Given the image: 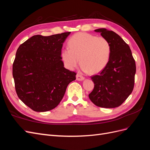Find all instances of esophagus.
Instances as JSON below:
<instances>
[{"instance_id": "esophagus-1", "label": "esophagus", "mask_w": 150, "mask_h": 150, "mask_svg": "<svg viewBox=\"0 0 150 150\" xmlns=\"http://www.w3.org/2000/svg\"><path fill=\"white\" fill-rule=\"evenodd\" d=\"M76 79L78 81H83L84 79V78L80 74H77L76 75Z\"/></svg>"}]
</instances>
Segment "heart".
<instances>
[{"label":"heart","mask_w":150,"mask_h":150,"mask_svg":"<svg viewBox=\"0 0 150 150\" xmlns=\"http://www.w3.org/2000/svg\"><path fill=\"white\" fill-rule=\"evenodd\" d=\"M68 47L63 49L61 57L66 66L72 69L79 59L82 69L90 74H97L106 67L110 59L111 46L105 38L88 33L76 34L69 39Z\"/></svg>","instance_id":"b5f03b06"}]
</instances>
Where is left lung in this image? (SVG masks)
Wrapping results in <instances>:
<instances>
[{
    "mask_svg": "<svg viewBox=\"0 0 150 150\" xmlns=\"http://www.w3.org/2000/svg\"><path fill=\"white\" fill-rule=\"evenodd\" d=\"M110 42V61L97 75L91 76L94 87L89 98L95 105L106 108L120 106L132 93L134 84L136 64L129 46L112 30H94Z\"/></svg>",
    "mask_w": 150,
    "mask_h": 150,
    "instance_id": "obj_1",
    "label": "left lung"
}]
</instances>
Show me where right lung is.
I'll use <instances>...</instances> for the list:
<instances>
[{
    "label": "right lung",
    "instance_id": "1",
    "mask_svg": "<svg viewBox=\"0 0 150 150\" xmlns=\"http://www.w3.org/2000/svg\"><path fill=\"white\" fill-rule=\"evenodd\" d=\"M70 33L35 35L17 50L12 66L16 91L34 111L55 108L76 79V72L66 69L61 60L62 44Z\"/></svg>",
    "mask_w": 150,
    "mask_h": 150
}]
</instances>
